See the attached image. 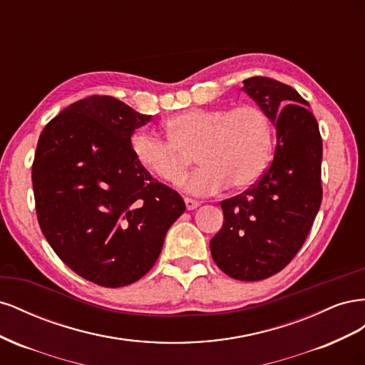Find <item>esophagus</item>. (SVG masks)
Wrapping results in <instances>:
<instances>
[{
  "mask_svg": "<svg viewBox=\"0 0 365 365\" xmlns=\"http://www.w3.org/2000/svg\"><path fill=\"white\" fill-rule=\"evenodd\" d=\"M184 202H185L187 210H195L201 205L200 201H195V200H192V197H184Z\"/></svg>",
  "mask_w": 365,
  "mask_h": 365,
  "instance_id": "34e87169",
  "label": "esophagus"
}]
</instances>
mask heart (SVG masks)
I'll return each instance as SVG.
<instances>
[{
  "label": "heart",
  "instance_id": "heart-1",
  "mask_svg": "<svg viewBox=\"0 0 365 365\" xmlns=\"http://www.w3.org/2000/svg\"><path fill=\"white\" fill-rule=\"evenodd\" d=\"M163 126L169 140L137 132L132 153L143 169L168 184L182 180L195 153L201 168L182 182L193 195H212L228 184L245 190L259 181L272 158L274 125L257 105L230 111L195 106L168 117Z\"/></svg>",
  "mask_w": 365,
  "mask_h": 365
}]
</instances>
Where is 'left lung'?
<instances>
[{
    "mask_svg": "<svg viewBox=\"0 0 365 365\" xmlns=\"http://www.w3.org/2000/svg\"><path fill=\"white\" fill-rule=\"evenodd\" d=\"M242 90L271 117L277 146L251 189L220 202L224 225L210 251L230 277L257 282L282 271L304 244L323 197V141L306 101L289 85L256 76Z\"/></svg>",
    "mask_w": 365,
    "mask_h": 365,
    "instance_id": "obj_1",
    "label": "left lung"
}]
</instances>
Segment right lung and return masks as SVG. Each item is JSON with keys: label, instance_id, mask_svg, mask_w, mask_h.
Here are the masks:
<instances>
[{"label": "right lung", "instance_id": "1", "mask_svg": "<svg viewBox=\"0 0 365 365\" xmlns=\"http://www.w3.org/2000/svg\"><path fill=\"white\" fill-rule=\"evenodd\" d=\"M149 120L111 96H90L48 121L36 146L42 233L68 268L105 288L140 280L185 210L132 153L130 135Z\"/></svg>", "mask_w": 365, "mask_h": 365}]
</instances>
